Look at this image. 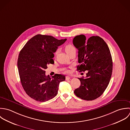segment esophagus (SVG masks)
I'll list each match as a JSON object with an SVG mask.
<instances>
[{
    "label": "esophagus",
    "mask_w": 130,
    "mask_h": 130,
    "mask_svg": "<svg viewBox=\"0 0 130 130\" xmlns=\"http://www.w3.org/2000/svg\"><path fill=\"white\" fill-rule=\"evenodd\" d=\"M70 79V77L69 76H67L66 77V80H69Z\"/></svg>",
    "instance_id": "1"
}]
</instances>
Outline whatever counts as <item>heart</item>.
<instances>
[{"label":"heart","mask_w":130,"mask_h":130,"mask_svg":"<svg viewBox=\"0 0 130 130\" xmlns=\"http://www.w3.org/2000/svg\"><path fill=\"white\" fill-rule=\"evenodd\" d=\"M76 48L75 47V46L71 44H68V45H66L65 47V51L67 53V54L68 55L69 53H70L71 52H73V51H76ZM58 52V51L57 50L55 53V54L56 55L57 54ZM65 72L68 73V71H67V70L65 71Z\"/></svg>","instance_id":"obj_1"}]
</instances>
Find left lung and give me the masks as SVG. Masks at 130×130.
<instances>
[{"label": "left lung", "instance_id": "left-lung-1", "mask_svg": "<svg viewBox=\"0 0 130 130\" xmlns=\"http://www.w3.org/2000/svg\"><path fill=\"white\" fill-rule=\"evenodd\" d=\"M73 43L78 50L77 70H88L86 78H78L81 85L74 92L84 100H95L104 93L111 76L112 61L109 48L99 36H92L86 41L84 35H78Z\"/></svg>", "mask_w": 130, "mask_h": 130}]
</instances>
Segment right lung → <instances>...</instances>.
<instances>
[{
	"mask_svg": "<svg viewBox=\"0 0 130 130\" xmlns=\"http://www.w3.org/2000/svg\"><path fill=\"white\" fill-rule=\"evenodd\" d=\"M66 40L39 34L27 41L20 51L18 67L21 82L26 94L35 101L45 102L54 98L60 82L65 80L62 74H56L52 78L46 76L45 69L54 63V53Z\"/></svg>",
	"mask_w": 130,
	"mask_h": 130,
	"instance_id": "right-lung-1",
	"label": "right lung"
}]
</instances>
